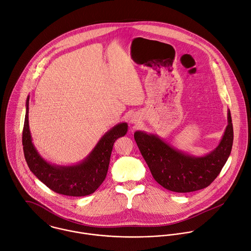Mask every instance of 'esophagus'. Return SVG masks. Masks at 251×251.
<instances>
[{
	"label": "esophagus",
	"instance_id": "esophagus-1",
	"mask_svg": "<svg viewBox=\"0 0 251 251\" xmlns=\"http://www.w3.org/2000/svg\"><path fill=\"white\" fill-rule=\"evenodd\" d=\"M140 121H141V117H140V115H138V114H133V115L131 116V118H130V122H131L133 125H135V126L139 125Z\"/></svg>",
	"mask_w": 251,
	"mask_h": 251
}]
</instances>
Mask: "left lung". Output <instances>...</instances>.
<instances>
[{
    "instance_id": "left-lung-1",
    "label": "left lung",
    "mask_w": 251,
    "mask_h": 251,
    "mask_svg": "<svg viewBox=\"0 0 251 251\" xmlns=\"http://www.w3.org/2000/svg\"><path fill=\"white\" fill-rule=\"evenodd\" d=\"M135 141L154 180L166 190L190 193L208 187L227 162L234 141L231 112L219 145L209 153L197 156L178 150L158 135L136 131Z\"/></svg>"
}]
</instances>
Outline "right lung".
I'll list each match as a JSON object with an SVG mask.
<instances>
[{"label":"right lung","instance_id":"1","mask_svg":"<svg viewBox=\"0 0 251 251\" xmlns=\"http://www.w3.org/2000/svg\"><path fill=\"white\" fill-rule=\"evenodd\" d=\"M22 133L25 160L30 171L51 191L70 197H85L93 194L104 181L114 142L126 135L128 124L121 122L109 129L92 151L81 161L72 165H58L47 161L38 152L32 142L29 129V96Z\"/></svg>","mask_w":251,"mask_h":251}]
</instances>
